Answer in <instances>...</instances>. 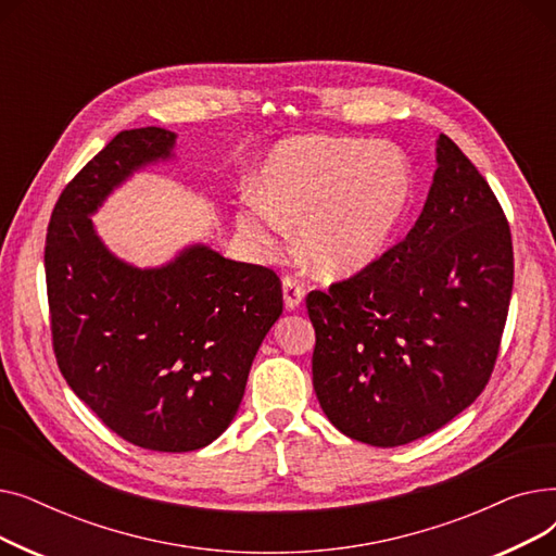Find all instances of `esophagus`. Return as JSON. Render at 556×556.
Listing matches in <instances>:
<instances>
[{"label":"esophagus","instance_id":"34e87169","mask_svg":"<svg viewBox=\"0 0 556 556\" xmlns=\"http://www.w3.org/2000/svg\"><path fill=\"white\" fill-rule=\"evenodd\" d=\"M283 304L288 311H295L300 308L302 300H304V286L298 277H283Z\"/></svg>","mask_w":556,"mask_h":556}]
</instances>
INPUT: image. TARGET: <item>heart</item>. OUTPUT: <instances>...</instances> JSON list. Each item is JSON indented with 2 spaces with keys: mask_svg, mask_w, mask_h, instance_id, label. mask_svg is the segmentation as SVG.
Wrapping results in <instances>:
<instances>
[{
  "mask_svg": "<svg viewBox=\"0 0 556 556\" xmlns=\"http://www.w3.org/2000/svg\"><path fill=\"white\" fill-rule=\"evenodd\" d=\"M261 198L239 212L241 229L273 248L300 223V248L325 277H346L381 256L410 207L413 168L390 143L298 137L258 170Z\"/></svg>",
  "mask_w": 556,
  "mask_h": 556,
  "instance_id": "1",
  "label": "heart"
}]
</instances>
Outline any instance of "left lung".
I'll use <instances>...</instances> for the list:
<instances>
[{"label": "left lung", "mask_w": 556, "mask_h": 556, "mask_svg": "<svg viewBox=\"0 0 556 556\" xmlns=\"http://www.w3.org/2000/svg\"><path fill=\"white\" fill-rule=\"evenodd\" d=\"M514 286L507 218L446 135L424 212L356 277L306 298L313 388L329 421L369 446L446 426L484 390Z\"/></svg>", "instance_id": "1"}]
</instances>
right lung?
Instances as JSON below:
<instances>
[{
  "instance_id": "add662e5",
  "label": "right lung",
  "mask_w": 556,
  "mask_h": 556,
  "mask_svg": "<svg viewBox=\"0 0 556 556\" xmlns=\"http://www.w3.org/2000/svg\"><path fill=\"white\" fill-rule=\"evenodd\" d=\"M178 135H116L58 198L45 270L58 367L76 396L126 442L187 453L227 430L263 338L279 319L281 281L204 243L137 268L99 237L103 202L146 166L175 160Z\"/></svg>"
}]
</instances>
